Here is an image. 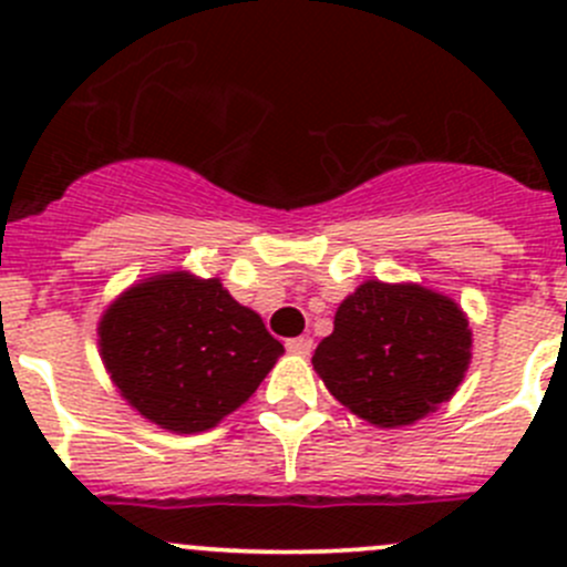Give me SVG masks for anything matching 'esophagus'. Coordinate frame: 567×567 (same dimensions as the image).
<instances>
[{
	"mask_svg": "<svg viewBox=\"0 0 567 567\" xmlns=\"http://www.w3.org/2000/svg\"><path fill=\"white\" fill-rule=\"evenodd\" d=\"M285 348H288L290 353H299V357H307V353L312 351V340H310V337H290V340L285 342Z\"/></svg>",
	"mask_w": 567,
	"mask_h": 567,
	"instance_id": "1",
	"label": "esophagus"
}]
</instances>
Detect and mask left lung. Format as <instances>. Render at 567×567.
Here are the masks:
<instances>
[{
  "mask_svg": "<svg viewBox=\"0 0 567 567\" xmlns=\"http://www.w3.org/2000/svg\"><path fill=\"white\" fill-rule=\"evenodd\" d=\"M472 362L466 312L414 282L359 285L334 312L312 368L351 414L375 427L414 425L453 398Z\"/></svg>",
  "mask_w": 567,
  "mask_h": 567,
  "instance_id": "left-lung-1",
  "label": "left lung"
}]
</instances>
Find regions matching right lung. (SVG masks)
<instances>
[{"instance_id": "1", "label": "right lung", "mask_w": 567, "mask_h": 567, "mask_svg": "<svg viewBox=\"0 0 567 567\" xmlns=\"http://www.w3.org/2000/svg\"><path fill=\"white\" fill-rule=\"evenodd\" d=\"M117 392L169 433H203L255 394L285 348L221 279L167 271L131 285L99 320Z\"/></svg>"}]
</instances>
